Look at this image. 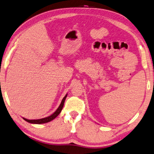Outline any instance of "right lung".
Returning a JSON list of instances; mask_svg holds the SVG:
<instances>
[{"label":"right lung","instance_id":"add662e5","mask_svg":"<svg viewBox=\"0 0 154 154\" xmlns=\"http://www.w3.org/2000/svg\"><path fill=\"white\" fill-rule=\"evenodd\" d=\"M66 97H67V94H66L65 97L63 98L62 101V102H61V103L60 105L59 108L56 109V111L53 114H51V116L45 117V118H43V119H36V120H29V119H26L24 118H23V119L24 121H26V122H28V123H33V124H42V123H48V122L51 121L54 119H55L56 117H57L60 114V112H61V111H62V109L63 108V106H64V101L66 100Z\"/></svg>","mask_w":154,"mask_h":154}]
</instances>
